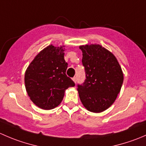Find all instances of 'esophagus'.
I'll return each instance as SVG.
<instances>
[{
  "instance_id": "34e87169",
  "label": "esophagus",
  "mask_w": 146,
  "mask_h": 146,
  "mask_svg": "<svg viewBox=\"0 0 146 146\" xmlns=\"http://www.w3.org/2000/svg\"><path fill=\"white\" fill-rule=\"evenodd\" d=\"M72 79H73V81H74L75 82H76V80H77V78H76V77H73Z\"/></svg>"
}]
</instances>
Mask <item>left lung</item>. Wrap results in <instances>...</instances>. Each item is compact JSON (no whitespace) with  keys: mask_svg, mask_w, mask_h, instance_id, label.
<instances>
[{"mask_svg":"<svg viewBox=\"0 0 146 146\" xmlns=\"http://www.w3.org/2000/svg\"><path fill=\"white\" fill-rule=\"evenodd\" d=\"M85 80L78 84L84 107L92 112L104 111L114 103L123 81L121 68L110 51L98 44L80 46Z\"/></svg>","mask_w":146,"mask_h":146,"instance_id":"obj_1","label":"left lung"}]
</instances>
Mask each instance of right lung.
<instances>
[{
	"label": "right lung",
	"instance_id": "right-lung-1",
	"mask_svg": "<svg viewBox=\"0 0 146 146\" xmlns=\"http://www.w3.org/2000/svg\"><path fill=\"white\" fill-rule=\"evenodd\" d=\"M68 64L61 47L50 45L28 66L25 76L26 90L31 100L43 110H52L63 100L64 92L75 82L66 74Z\"/></svg>",
	"mask_w": 146,
	"mask_h": 146
}]
</instances>
